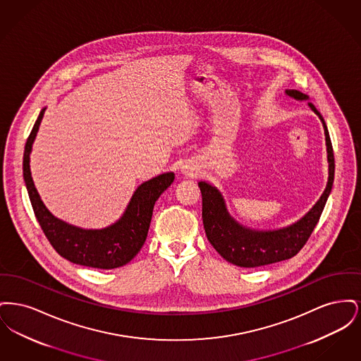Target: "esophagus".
<instances>
[{"label":"esophagus","mask_w":361,"mask_h":361,"mask_svg":"<svg viewBox=\"0 0 361 361\" xmlns=\"http://www.w3.org/2000/svg\"><path fill=\"white\" fill-rule=\"evenodd\" d=\"M197 171H199L197 166L193 165V164H185V165L181 166V172L184 173L185 176H189V177H195L197 174Z\"/></svg>","instance_id":"1"}]
</instances>
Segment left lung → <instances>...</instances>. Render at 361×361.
<instances>
[{"mask_svg": "<svg viewBox=\"0 0 361 361\" xmlns=\"http://www.w3.org/2000/svg\"><path fill=\"white\" fill-rule=\"evenodd\" d=\"M286 94L296 102H309L307 94L295 89H286ZM307 104L324 126L329 177L326 188L321 197L299 221L275 230H255L246 227L230 215L219 189L208 181H199L203 197L202 218L207 238L226 261L237 267L257 268L293 257L309 240L325 208L334 181V155L326 123L318 109L312 104Z\"/></svg>", "mask_w": 361, "mask_h": 361, "instance_id": "8db88e82", "label": "left lung"}]
</instances>
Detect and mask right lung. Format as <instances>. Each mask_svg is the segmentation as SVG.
Wrapping results in <instances>:
<instances>
[{
  "label": "right lung",
  "mask_w": 361,
  "mask_h": 361,
  "mask_svg": "<svg viewBox=\"0 0 361 361\" xmlns=\"http://www.w3.org/2000/svg\"><path fill=\"white\" fill-rule=\"evenodd\" d=\"M44 111L46 106L35 121L23 158V176L37 222L58 255L73 264L97 269H114L126 265L137 256L147 238L155 202L172 185L174 173H162L142 183L115 224L104 228H82L68 224L54 216L44 206L31 174L32 145Z\"/></svg>",
  "instance_id": "add662e5"
}]
</instances>
